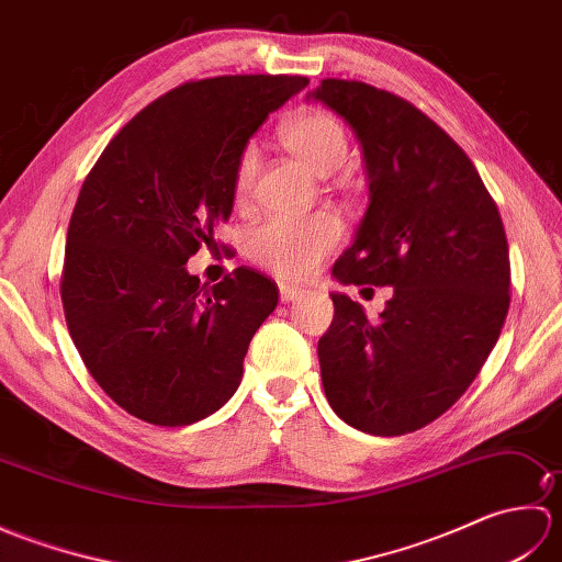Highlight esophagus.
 <instances>
[{
	"mask_svg": "<svg viewBox=\"0 0 562 562\" xmlns=\"http://www.w3.org/2000/svg\"><path fill=\"white\" fill-rule=\"evenodd\" d=\"M304 294H306V290H304V288H296V284H288V282L280 284V300H282L284 304L302 300Z\"/></svg>",
	"mask_w": 562,
	"mask_h": 562,
	"instance_id": "esophagus-1",
	"label": "esophagus"
}]
</instances>
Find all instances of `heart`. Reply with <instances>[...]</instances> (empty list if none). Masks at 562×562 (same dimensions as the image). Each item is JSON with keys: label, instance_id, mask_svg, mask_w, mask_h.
<instances>
[{"label": "heart", "instance_id": "1", "mask_svg": "<svg viewBox=\"0 0 562 562\" xmlns=\"http://www.w3.org/2000/svg\"><path fill=\"white\" fill-rule=\"evenodd\" d=\"M282 142L296 159L318 176L338 171L348 157L342 125L326 111L308 109L282 125ZM258 171L256 147H246L236 159L234 200L246 202ZM340 222L333 214L308 217H268L250 229L246 250L258 266L282 278H306L340 241Z\"/></svg>", "mask_w": 562, "mask_h": 562}]
</instances>
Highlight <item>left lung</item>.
Returning <instances> with one entry per match:
<instances>
[{"label":"left lung","mask_w":562,"mask_h":562,"mask_svg":"<svg viewBox=\"0 0 562 562\" xmlns=\"http://www.w3.org/2000/svg\"><path fill=\"white\" fill-rule=\"evenodd\" d=\"M306 99L352 127L369 181L333 278L393 288L376 321L330 294L336 316L318 340L326 398L360 432H415L463 396L505 326V226L471 159L413 103L345 79H324Z\"/></svg>","instance_id":"left-lung-1"}]
</instances>
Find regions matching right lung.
<instances>
[{
	"instance_id": "obj_1",
	"label": "right lung",
	"mask_w": 562,
	"mask_h": 562,
	"mask_svg": "<svg viewBox=\"0 0 562 562\" xmlns=\"http://www.w3.org/2000/svg\"><path fill=\"white\" fill-rule=\"evenodd\" d=\"M306 83L288 75L181 83L111 139L81 186L59 284L67 328L89 374L139 420L193 425L241 384L278 284L236 268L210 288L186 262L232 217L238 154Z\"/></svg>"
}]
</instances>
